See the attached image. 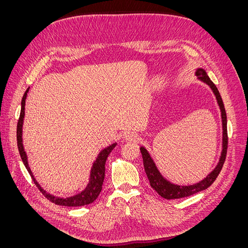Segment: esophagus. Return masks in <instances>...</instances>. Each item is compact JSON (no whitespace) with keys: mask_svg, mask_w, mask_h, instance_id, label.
<instances>
[{"mask_svg":"<svg viewBox=\"0 0 248 248\" xmlns=\"http://www.w3.org/2000/svg\"><path fill=\"white\" fill-rule=\"evenodd\" d=\"M123 138L126 141H133L136 142L139 140V134L137 132H133V131H127L123 134Z\"/></svg>","mask_w":248,"mask_h":248,"instance_id":"34e87169","label":"esophagus"}]
</instances>
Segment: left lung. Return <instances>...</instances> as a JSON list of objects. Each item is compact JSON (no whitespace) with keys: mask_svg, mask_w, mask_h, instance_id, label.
<instances>
[{"mask_svg":"<svg viewBox=\"0 0 248 248\" xmlns=\"http://www.w3.org/2000/svg\"><path fill=\"white\" fill-rule=\"evenodd\" d=\"M197 76L201 80L206 82L207 85L210 86L213 90V93L216 96L217 102H218V106L221 110V119H222V128H223V139H222V153L220 156V159L217 167L212 170L211 174H209L202 181L194 184V185H189V186H179L171 184L169 181H167L164 179L160 172L157 170L154 161L152 160L151 157H150L149 153L147 152V150L145 148H140V153L142 156V161H144V168L146 175L148 177V180L150 182V185H151L152 188L159 194L160 197L167 200H175V199H181V198H186L192 196L194 193H198L200 191H202L207 189L208 187L211 185L216 178L218 177L219 172L223 167V163L226 161V157H227V151H228V128H227V112L226 108H224L223 106V101L221 99V96L219 94L218 89L216 88L214 85V82L209 78L207 76V73L204 69H198L197 70Z\"/></svg>","mask_w":248,"mask_h":248,"instance_id":"8db88e82","label":"left lung"}]
</instances>
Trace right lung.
<instances>
[{
    "label": "right lung",
    "instance_id": "right-lung-1",
    "mask_svg": "<svg viewBox=\"0 0 248 248\" xmlns=\"http://www.w3.org/2000/svg\"><path fill=\"white\" fill-rule=\"evenodd\" d=\"M29 89H27L26 93L24 94V97L21 99V109H20V115L19 119L17 122V128H16V139H17V147H18V151L21 157V160L24 162L26 169L28 170L30 176L32 177L34 183L36 186L38 187V189L44 194L49 202H54L56 205L60 206H67V207H79V206H85L92 204V202L98 198L99 193L102 189V184L104 181V172H106V161L108 156L111 152V150L116 147L117 144H112L109 147L106 148L104 150L99 153L98 157H97L96 160L93 163V167L91 169V176H90V182L88 186L86 187V189L84 191H81L78 194H76V196L70 197V198H66V199H61V198H56L54 196H50L49 193H46V190H43L41 188V186L38 184V182L36 181L31 170H30V167L28 164V159H27V154L25 152L24 146H22V122H24V118H25V106H26V98H27V93L29 92Z\"/></svg>",
    "mask_w": 248,
    "mask_h": 248
}]
</instances>
